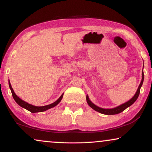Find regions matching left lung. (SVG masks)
<instances>
[{
    "mask_svg": "<svg viewBox=\"0 0 152 152\" xmlns=\"http://www.w3.org/2000/svg\"><path fill=\"white\" fill-rule=\"evenodd\" d=\"M143 80H144V73H143V71H142V80H141L140 83V86L138 87V88H137V92H136V93H135V94L133 96L132 99H131L129 101V102L124 103V104L120 105V106H117V107H116V108H111V109H104V108H99V107L96 106V105H94V104H93V103L91 102V101L89 99V97H88V95H87V96H86L87 102H88L89 106H90L92 109H94V110L97 111V112L102 113V114H104V115H116V114H118V113H122V111H124L125 109L128 108V107L131 106V105H132L133 103H134L135 101L137 100V97H138L139 94H140V88L142 86Z\"/></svg>",
    "mask_w": 152,
    "mask_h": 152,
    "instance_id": "left-lung-1",
    "label": "left lung"
}]
</instances>
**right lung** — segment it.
<instances>
[{
    "instance_id": "add662e5",
    "label": "right lung",
    "mask_w": 152,
    "mask_h": 152,
    "mask_svg": "<svg viewBox=\"0 0 152 152\" xmlns=\"http://www.w3.org/2000/svg\"><path fill=\"white\" fill-rule=\"evenodd\" d=\"M9 86H10V90H11L12 94V96H13L14 99L15 100V102H17V104H19L20 106L22 107V108H23L26 109V110H29L30 112H31L32 113H39V112H44V111L47 110L48 109L53 108V107H55L56 106H57V105L59 104V103L60 102V101L62 100V96H63V94H62L61 96H60V98L58 99L57 101H56V102H55L54 103H53V104H51L47 105V106H33V105H31V104H28V103H27V102H24V101L21 99H20L19 96H17V95H16L15 93V92H14L12 88L10 80H9Z\"/></svg>"
}]
</instances>
